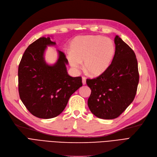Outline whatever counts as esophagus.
Segmentation results:
<instances>
[{"mask_svg": "<svg viewBox=\"0 0 157 157\" xmlns=\"http://www.w3.org/2000/svg\"><path fill=\"white\" fill-rule=\"evenodd\" d=\"M82 84L84 85L86 84V78L84 77H82Z\"/></svg>", "mask_w": 157, "mask_h": 157, "instance_id": "1", "label": "esophagus"}]
</instances>
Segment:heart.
<instances>
[{
	"label": "heart",
	"instance_id": "1",
	"mask_svg": "<svg viewBox=\"0 0 157 157\" xmlns=\"http://www.w3.org/2000/svg\"><path fill=\"white\" fill-rule=\"evenodd\" d=\"M115 47L108 37L100 35L78 36L72 42L71 52L67 55L70 66L75 70L82 67L91 76L102 74L110 66L113 59Z\"/></svg>",
	"mask_w": 157,
	"mask_h": 157
}]
</instances>
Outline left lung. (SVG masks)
<instances>
[{"label":"left lung","mask_w":157,"mask_h":157,"mask_svg":"<svg viewBox=\"0 0 157 157\" xmlns=\"http://www.w3.org/2000/svg\"><path fill=\"white\" fill-rule=\"evenodd\" d=\"M115 52L109 67L97 78L87 79L91 90L87 105L92 113L102 119L120 116L133 101L139 82L138 62L133 50L118 35Z\"/></svg>","instance_id":"8db88e82"}]
</instances>
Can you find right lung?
Segmentation results:
<instances>
[{"instance_id": "obj_1", "label": "right lung", "mask_w": 157, "mask_h": 157, "mask_svg": "<svg viewBox=\"0 0 157 157\" xmlns=\"http://www.w3.org/2000/svg\"><path fill=\"white\" fill-rule=\"evenodd\" d=\"M56 43L49 37H40L28 47L18 66V93L21 100L33 115L52 118L65 109L72 94L82 86L80 77L67 74V59L58 50L59 59L48 64L44 54L48 46Z\"/></svg>"}]
</instances>
